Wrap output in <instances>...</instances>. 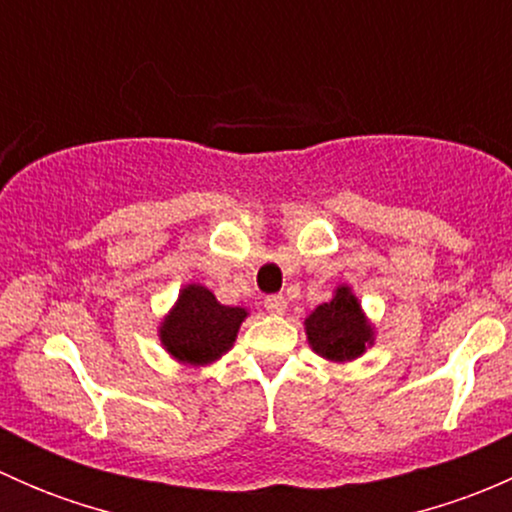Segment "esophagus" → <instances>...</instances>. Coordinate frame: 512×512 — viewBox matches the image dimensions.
Here are the masks:
<instances>
[{"label": "esophagus", "instance_id": "34e87169", "mask_svg": "<svg viewBox=\"0 0 512 512\" xmlns=\"http://www.w3.org/2000/svg\"><path fill=\"white\" fill-rule=\"evenodd\" d=\"M265 309L270 314H285L287 299L282 297V294H270V297L265 299Z\"/></svg>", "mask_w": 512, "mask_h": 512}]
</instances>
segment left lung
I'll return each instance as SVG.
<instances>
[{"label": "left lung", "instance_id": "8db88e82", "mask_svg": "<svg viewBox=\"0 0 512 512\" xmlns=\"http://www.w3.org/2000/svg\"><path fill=\"white\" fill-rule=\"evenodd\" d=\"M304 332L309 347L329 361H352L374 344V329L347 285L304 319Z\"/></svg>", "mask_w": 512, "mask_h": 512}]
</instances>
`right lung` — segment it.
<instances>
[{"mask_svg": "<svg viewBox=\"0 0 512 512\" xmlns=\"http://www.w3.org/2000/svg\"><path fill=\"white\" fill-rule=\"evenodd\" d=\"M247 309L227 307L203 285H185L158 327L160 344L180 364L205 366L230 352Z\"/></svg>", "mask_w": 512, "mask_h": 512, "instance_id": "add662e5", "label": "right lung"}]
</instances>
